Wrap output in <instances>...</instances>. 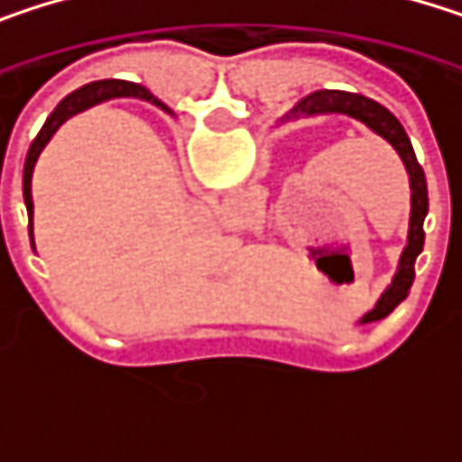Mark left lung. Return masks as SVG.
Here are the masks:
<instances>
[{"mask_svg":"<svg viewBox=\"0 0 462 462\" xmlns=\"http://www.w3.org/2000/svg\"><path fill=\"white\" fill-rule=\"evenodd\" d=\"M316 115H347L358 123H364L372 134H377L380 139H385L396 154L402 157L407 173H410V189H412V211H410V235H407V248L402 251L399 259V270L391 281V286L383 291V297L377 300V305L361 319L358 323H372L385 319L393 313V308L399 302L407 300L412 281H415V259L422 251L425 243V232L422 222L428 214V184H425V173L420 168L412 149V141L407 136L404 125L396 120V115H391L383 104L361 96V93H347V90H316L310 96H305L302 101H297V106L283 117V120H300V117H316Z\"/></svg>","mask_w":462,"mask_h":462,"instance_id":"1","label":"left lung"}]
</instances>
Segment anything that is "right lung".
<instances>
[{"mask_svg": "<svg viewBox=\"0 0 462 462\" xmlns=\"http://www.w3.org/2000/svg\"><path fill=\"white\" fill-rule=\"evenodd\" d=\"M141 98V101H149L154 106H160L162 112H168L165 104H160L146 88L134 85V82H123V79H98V82H90V85H82L79 90L69 93L55 109L52 115L47 117V123L42 125V131L37 134V139L32 141L29 146V154H26V165H23V200H26V211H29V235H32V245H34V200H32V173H34V165H37V157L42 154V149L47 146V141L52 139V134L74 115L101 104V101H109V98Z\"/></svg>", "mask_w": 462, "mask_h": 462, "instance_id": "1", "label": "right lung"}]
</instances>
